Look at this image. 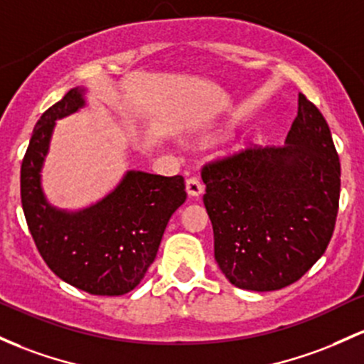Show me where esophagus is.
I'll list each match as a JSON object with an SVG mask.
<instances>
[{"instance_id":"34e87169","label":"esophagus","mask_w":364,"mask_h":364,"mask_svg":"<svg viewBox=\"0 0 364 364\" xmlns=\"http://www.w3.org/2000/svg\"><path fill=\"white\" fill-rule=\"evenodd\" d=\"M186 193L193 198H198L203 193V185L197 176H191V178L186 179Z\"/></svg>"}]
</instances>
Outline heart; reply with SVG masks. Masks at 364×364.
<instances>
[{
    "label": "heart",
    "mask_w": 364,
    "mask_h": 364,
    "mask_svg": "<svg viewBox=\"0 0 364 364\" xmlns=\"http://www.w3.org/2000/svg\"><path fill=\"white\" fill-rule=\"evenodd\" d=\"M223 131H215V133H213V134H205V136H203L200 141H203V143H207V141H213V139H215L219 136V134H221Z\"/></svg>",
    "instance_id": "b5f03b06"
}]
</instances>
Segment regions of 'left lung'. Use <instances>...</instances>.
<instances>
[{
    "instance_id": "1",
    "label": "left lung",
    "mask_w": 364,
    "mask_h": 364,
    "mask_svg": "<svg viewBox=\"0 0 364 364\" xmlns=\"http://www.w3.org/2000/svg\"><path fill=\"white\" fill-rule=\"evenodd\" d=\"M214 257L254 292L297 282L325 254L341 197V162L316 105L299 95L285 145L249 149L202 169Z\"/></svg>"
}]
</instances>
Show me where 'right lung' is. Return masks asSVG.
<instances>
[{
  "instance_id": "add662e5",
  "label": "right lung",
  "mask_w": 364,
  "mask_h": 364,
  "mask_svg": "<svg viewBox=\"0 0 364 364\" xmlns=\"http://www.w3.org/2000/svg\"><path fill=\"white\" fill-rule=\"evenodd\" d=\"M74 87L36 124L20 169L27 226L45 262L60 279L91 295L131 292L155 261L171 215L186 200L183 176L127 171L109 195L81 210L58 209L41 185L58 119L86 107Z\"/></svg>"
}]
</instances>
